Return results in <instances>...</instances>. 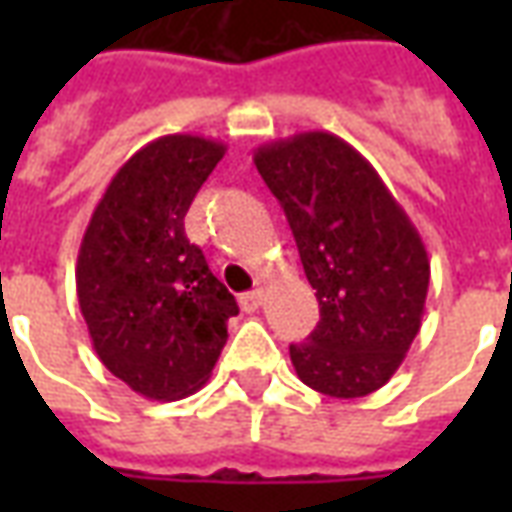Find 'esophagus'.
I'll list each match as a JSON object with an SVG mask.
<instances>
[{
  "label": "esophagus",
  "instance_id": "34e87169",
  "mask_svg": "<svg viewBox=\"0 0 512 512\" xmlns=\"http://www.w3.org/2000/svg\"><path fill=\"white\" fill-rule=\"evenodd\" d=\"M263 288H255V290H249V293H244L241 296V307H244V312H255L260 304H263Z\"/></svg>",
  "mask_w": 512,
  "mask_h": 512
}]
</instances>
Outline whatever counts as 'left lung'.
I'll list each match as a JSON object with an SVG mask.
<instances>
[{"label": "left lung", "instance_id": "left-lung-1", "mask_svg": "<svg viewBox=\"0 0 512 512\" xmlns=\"http://www.w3.org/2000/svg\"><path fill=\"white\" fill-rule=\"evenodd\" d=\"M288 216L321 321L290 345L296 376L329 397H365L395 376L425 312L430 260L373 164L326 131L255 150Z\"/></svg>", "mask_w": 512, "mask_h": 512}]
</instances>
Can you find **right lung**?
Here are the masks:
<instances>
[{
	"label": "right lung",
	"mask_w": 512,
	"mask_h": 512,
	"mask_svg": "<svg viewBox=\"0 0 512 512\" xmlns=\"http://www.w3.org/2000/svg\"><path fill=\"white\" fill-rule=\"evenodd\" d=\"M227 147L169 134L117 169L84 230L76 293L106 370L150 400L194 395L238 315L183 219Z\"/></svg>",
	"instance_id": "obj_1"
}]
</instances>
